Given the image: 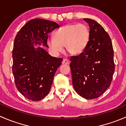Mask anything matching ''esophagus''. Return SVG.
Instances as JSON below:
<instances>
[{
	"mask_svg": "<svg viewBox=\"0 0 126 126\" xmlns=\"http://www.w3.org/2000/svg\"><path fill=\"white\" fill-rule=\"evenodd\" d=\"M62 64H69V60H68V59L67 58H65L63 59V62H62Z\"/></svg>",
	"mask_w": 126,
	"mask_h": 126,
	"instance_id": "esophagus-1",
	"label": "esophagus"
}]
</instances>
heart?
<instances>
[{"instance_id": "obj_1", "label": "heart", "mask_w": 126, "mask_h": 126, "mask_svg": "<svg viewBox=\"0 0 126 126\" xmlns=\"http://www.w3.org/2000/svg\"><path fill=\"white\" fill-rule=\"evenodd\" d=\"M55 38L47 40L49 49L55 54L62 52L63 46L72 55L80 54L87 47L90 39V30L83 24H67L57 30Z\"/></svg>"}]
</instances>
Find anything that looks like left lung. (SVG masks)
<instances>
[{
  "instance_id": "8db88e82",
  "label": "left lung",
  "mask_w": 126,
  "mask_h": 126,
  "mask_svg": "<svg viewBox=\"0 0 126 126\" xmlns=\"http://www.w3.org/2000/svg\"><path fill=\"white\" fill-rule=\"evenodd\" d=\"M90 27L87 47L70 57L72 84L78 94L87 99L97 98L110 86L115 71L111 38L96 21L83 19Z\"/></svg>"
}]
</instances>
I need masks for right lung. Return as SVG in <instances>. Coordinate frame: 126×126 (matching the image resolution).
<instances>
[{
	"label": "right lung",
	"mask_w": 126,
	"mask_h": 126,
	"mask_svg": "<svg viewBox=\"0 0 126 126\" xmlns=\"http://www.w3.org/2000/svg\"><path fill=\"white\" fill-rule=\"evenodd\" d=\"M60 25L43 19H33L20 29L15 39L12 71L18 91L28 99L40 101L48 94L62 58L52 57L47 47L48 34Z\"/></svg>",
	"instance_id": "obj_1"
}]
</instances>
